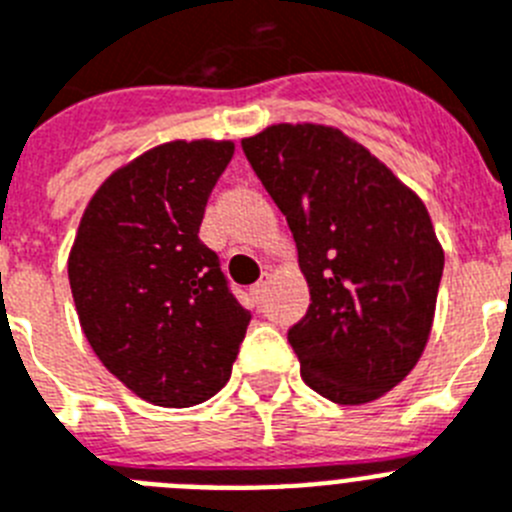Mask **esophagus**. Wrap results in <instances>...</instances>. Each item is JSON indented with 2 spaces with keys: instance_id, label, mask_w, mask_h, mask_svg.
<instances>
[{
  "instance_id": "1",
  "label": "esophagus",
  "mask_w": 512,
  "mask_h": 512,
  "mask_svg": "<svg viewBox=\"0 0 512 512\" xmlns=\"http://www.w3.org/2000/svg\"><path fill=\"white\" fill-rule=\"evenodd\" d=\"M269 274H261V279L256 284H253L251 287V292H253V297H256V300H261V297L266 295V287H269Z\"/></svg>"
}]
</instances>
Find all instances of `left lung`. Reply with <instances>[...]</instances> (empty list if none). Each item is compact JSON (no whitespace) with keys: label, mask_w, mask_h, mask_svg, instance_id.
<instances>
[{"label":"left lung","mask_w":512,"mask_h":512,"mask_svg":"<svg viewBox=\"0 0 512 512\" xmlns=\"http://www.w3.org/2000/svg\"><path fill=\"white\" fill-rule=\"evenodd\" d=\"M241 146L310 287L287 333L302 379L338 405L379 400L413 372L436 315L443 248L423 200L330 125L279 122Z\"/></svg>","instance_id":"left-lung-1"}]
</instances>
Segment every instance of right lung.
Instances as JSON below:
<instances>
[{
  "label": "right lung",
  "instance_id": "add662e5",
  "mask_svg": "<svg viewBox=\"0 0 512 512\" xmlns=\"http://www.w3.org/2000/svg\"><path fill=\"white\" fill-rule=\"evenodd\" d=\"M233 140H169L112 171L69 253L76 315L107 372L140 400L192 408L225 387L248 310L200 241Z\"/></svg>",
  "mask_w": 512,
  "mask_h": 512
}]
</instances>
